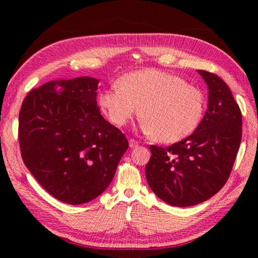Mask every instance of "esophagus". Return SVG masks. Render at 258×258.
<instances>
[{
  "instance_id": "obj_1",
  "label": "esophagus",
  "mask_w": 258,
  "mask_h": 258,
  "mask_svg": "<svg viewBox=\"0 0 258 258\" xmlns=\"http://www.w3.org/2000/svg\"><path fill=\"white\" fill-rule=\"evenodd\" d=\"M139 145V142L137 141V140H134V139H131L130 141H128V146H130V148H135Z\"/></svg>"
}]
</instances>
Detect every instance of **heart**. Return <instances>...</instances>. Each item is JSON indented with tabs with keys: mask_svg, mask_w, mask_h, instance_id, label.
<instances>
[{
	"mask_svg": "<svg viewBox=\"0 0 258 258\" xmlns=\"http://www.w3.org/2000/svg\"><path fill=\"white\" fill-rule=\"evenodd\" d=\"M104 115L117 127L135 116L142 117L141 128L165 143L189 137L202 121L205 99L202 91L183 78L156 68H146L121 76L117 86L99 94Z\"/></svg>",
	"mask_w": 258,
	"mask_h": 258,
	"instance_id": "b5f03b06",
	"label": "heart"
}]
</instances>
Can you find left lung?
<instances>
[{
  "mask_svg": "<svg viewBox=\"0 0 258 258\" xmlns=\"http://www.w3.org/2000/svg\"><path fill=\"white\" fill-rule=\"evenodd\" d=\"M208 87V106L190 137L168 148L151 146L148 184L171 206L198 205L217 194L230 176L242 132L232 92L215 74L198 71Z\"/></svg>",
  "mask_w": 258,
  "mask_h": 258,
  "instance_id": "8db88e82",
  "label": "left lung"
}]
</instances>
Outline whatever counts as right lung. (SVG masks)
<instances>
[{"label": "right lung", "instance_id": "add662e5", "mask_svg": "<svg viewBox=\"0 0 258 258\" xmlns=\"http://www.w3.org/2000/svg\"><path fill=\"white\" fill-rule=\"evenodd\" d=\"M99 80H56L32 90L19 112L21 157L52 197L89 203L115 176L128 142L100 113Z\"/></svg>", "mask_w": 258, "mask_h": 258}]
</instances>
